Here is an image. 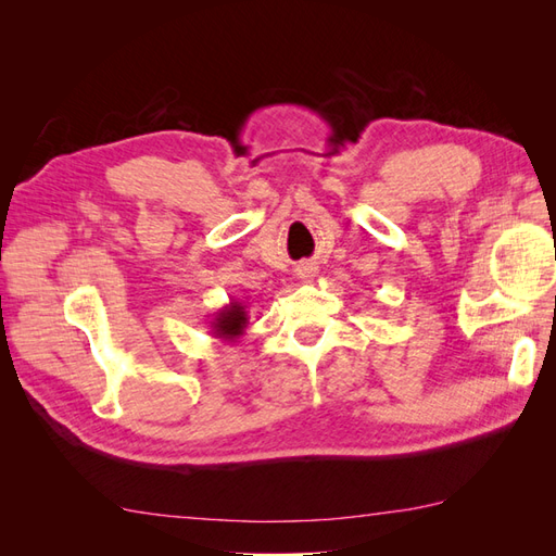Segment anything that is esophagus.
<instances>
[{
	"mask_svg": "<svg viewBox=\"0 0 556 556\" xmlns=\"http://www.w3.org/2000/svg\"><path fill=\"white\" fill-rule=\"evenodd\" d=\"M299 276L301 278H313L315 276V266L313 264H304V266L299 268Z\"/></svg>",
	"mask_w": 556,
	"mask_h": 556,
	"instance_id": "34e87169",
	"label": "esophagus"
}]
</instances>
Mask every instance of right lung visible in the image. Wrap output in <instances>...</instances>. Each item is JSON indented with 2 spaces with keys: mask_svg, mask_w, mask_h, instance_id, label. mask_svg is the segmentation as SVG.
Returning <instances> with one entry per match:
<instances>
[{
  "mask_svg": "<svg viewBox=\"0 0 556 556\" xmlns=\"http://www.w3.org/2000/svg\"><path fill=\"white\" fill-rule=\"evenodd\" d=\"M211 333L213 339H220V341H229L233 343L237 339L245 333L248 327V311L241 304V301L231 299L227 306H223L217 313H213L211 319Z\"/></svg>",
  "mask_w": 556,
  "mask_h": 556,
  "instance_id": "1",
  "label": "right lung"
}]
</instances>
